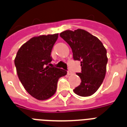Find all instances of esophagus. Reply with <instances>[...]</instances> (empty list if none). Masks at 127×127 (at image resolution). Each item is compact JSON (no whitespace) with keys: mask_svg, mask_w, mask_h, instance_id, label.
Segmentation results:
<instances>
[{"mask_svg":"<svg viewBox=\"0 0 127 127\" xmlns=\"http://www.w3.org/2000/svg\"><path fill=\"white\" fill-rule=\"evenodd\" d=\"M72 74V72H71V70H67V74H68V75H70V74Z\"/></svg>","mask_w":127,"mask_h":127,"instance_id":"esophagus-1","label":"esophagus"}]
</instances>
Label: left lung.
I'll use <instances>...</instances> for the list:
<instances>
[{
	"instance_id": "obj_1",
	"label": "left lung",
	"mask_w": 127,
	"mask_h": 127,
	"mask_svg": "<svg viewBox=\"0 0 127 127\" xmlns=\"http://www.w3.org/2000/svg\"><path fill=\"white\" fill-rule=\"evenodd\" d=\"M72 50L74 61H80L81 79L74 92L81 96H89L98 90L104 79L108 63L106 49L96 37L85 30L65 31L60 34Z\"/></svg>"
}]
</instances>
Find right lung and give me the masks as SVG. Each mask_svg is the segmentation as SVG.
Masks as SVG:
<instances>
[{
	"label": "right lung",
	"instance_id": "obj_1",
	"mask_svg": "<svg viewBox=\"0 0 127 127\" xmlns=\"http://www.w3.org/2000/svg\"><path fill=\"white\" fill-rule=\"evenodd\" d=\"M58 34L34 37L17 51L14 63L19 80L29 93L40 100L56 92L57 82L67 72L53 66L51 53Z\"/></svg>",
	"mask_w": 127,
	"mask_h": 127
}]
</instances>
